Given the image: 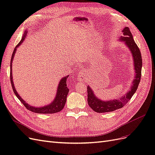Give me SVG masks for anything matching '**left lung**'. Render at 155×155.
I'll use <instances>...</instances> for the list:
<instances>
[{"instance_id":"8db88e82","label":"left lung","mask_w":155,"mask_h":155,"mask_svg":"<svg viewBox=\"0 0 155 155\" xmlns=\"http://www.w3.org/2000/svg\"><path fill=\"white\" fill-rule=\"evenodd\" d=\"M123 36L120 37V41L124 43V44L127 46L128 49L130 50L131 55L133 59V64L134 68V76L132 82L130 90L126 92V94L120 98H117L111 100L103 101L102 100L97 97L95 93L94 92L90 86H87V93H88V104L91 107V109L96 112H109L116 110L118 109H121L125 104L128 103L130 99L134 95V94L137 91L138 85L141 79L142 75V59L141 53L133 39V37L131 34L128 27H125L122 30Z\"/></svg>"}]
</instances>
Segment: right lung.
Segmentation results:
<instances>
[{
    "label": "right lung",
    "instance_id": "add662e5",
    "mask_svg": "<svg viewBox=\"0 0 155 155\" xmlns=\"http://www.w3.org/2000/svg\"><path fill=\"white\" fill-rule=\"evenodd\" d=\"M27 33H28V31L26 30L24 33V35H23L21 41L16 46L15 49H14L12 55L11 63H10V81H11L13 91L14 93H15V96L17 97L18 99L21 101V103H22L23 105L25 106L26 109L33 112L40 113V114H53V113H56V112H60L64 108L65 103L67 101V97L69 92V89L67 86V78H68L69 76H67L61 79V80L59 83V85L58 86L57 92H56L55 99H54L53 101H51L50 104L45 105L43 107H36L30 105L28 103H26L24 100L22 99L19 94H18V92L16 91L15 86H14L13 77H12L13 60L17 51V48H18L19 46H21V45L23 43V42H24L25 37L27 35Z\"/></svg>",
    "mask_w": 155,
    "mask_h": 155
}]
</instances>
